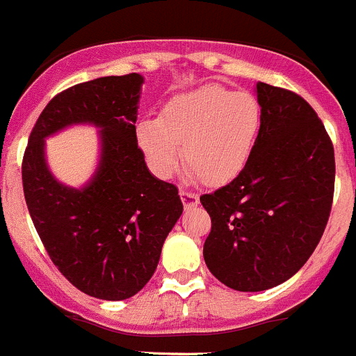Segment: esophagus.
Returning <instances> with one entry per match:
<instances>
[{
    "label": "esophagus",
    "instance_id": "34e87169",
    "mask_svg": "<svg viewBox=\"0 0 356 356\" xmlns=\"http://www.w3.org/2000/svg\"><path fill=\"white\" fill-rule=\"evenodd\" d=\"M180 197H181V203H184L185 208H194V207H197V204H200V195L195 194V192H191V191H185V188H181Z\"/></svg>",
    "mask_w": 356,
    "mask_h": 356
}]
</instances>
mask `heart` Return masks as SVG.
I'll return each mask as SVG.
<instances>
[{
	"label": "heart",
	"mask_w": 356,
	"mask_h": 356,
	"mask_svg": "<svg viewBox=\"0 0 356 356\" xmlns=\"http://www.w3.org/2000/svg\"><path fill=\"white\" fill-rule=\"evenodd\" d=\"M261 123L263 107L254 93L210 84L171 97L159 118L138 123L136 141L148 168L162 180L171 178L184 155L191 178L222 185L245 168Z\"/></svg>",
	"instance_id": "b5f03b06"
}]
</instances>
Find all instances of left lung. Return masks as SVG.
I'll list each match as a JSON object with an SVG mask.
<instances>
[{"label": "left lung", "instance_id": "left-lung-1", "mask_svg": "<svg viewBox=\"0 0 356 356\" xmlns=\"http://www.w3.org/2000/svg\"><path fill=\"white\" fill-rule=\"evenodd\" d=\"M263 123L245 168L201 195L211 218L208 270L236 291H265L295 275L323 236L334 201V145L293 91L257 83Z\"/></svg>", "mask_w": 356, "mask_h": 356}]
</instances>
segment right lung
<instances>
[{
    "label": "right lung",
    "instance_id": "right-lung-1",
    "mask_svg": "<svg viewBox=\"0 0 356 356\" xmlns=\"http://www.w3.org/2000/svg\"><path fill=\"white\" fill-rule=\"evenodd\" d=\"M141 84L143 76L127 74L58 93L22 159L24 200L49 257L70 284L100 300H125L145 288L184 211L178 188L148 171L136 141ZM76 122L103 129L99 168L83 189L60 184L43 155V139Z\"/></svg>",
    "mask_w": 356,
    "mask_h": 356
}]
</instances>
